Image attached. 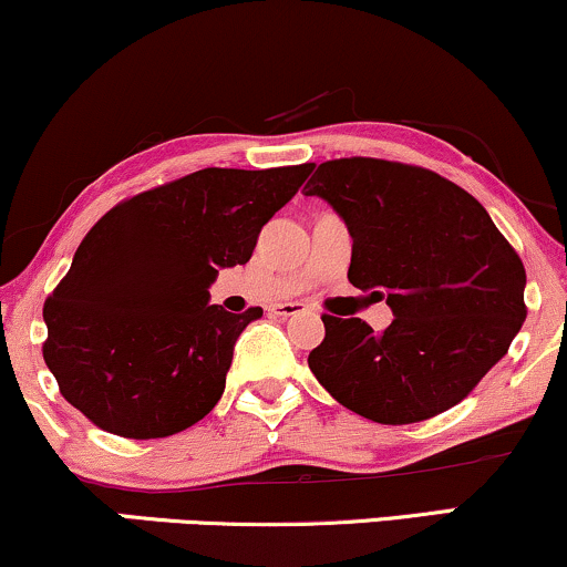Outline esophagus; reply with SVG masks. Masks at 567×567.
Segmentation results:
<instances>
[{
	"label": "esophagus",
	"mask_w": 567,
	"mask_h": 567,
	"mask_svg": "<svg viewBox=\"0 0 567 567\" xmlns=\"http://www.w3.org/2000/svg\"><path fill=\"white\" fill-rule=\"evenodd\" d=\"M270 312L278 318H291L297 316V312H305V305H276L270 307Z\"/></svg>",
	"instance_id": "obj_1"
}]
</instances>
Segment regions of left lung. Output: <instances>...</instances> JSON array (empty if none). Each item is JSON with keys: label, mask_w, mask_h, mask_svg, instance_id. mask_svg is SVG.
Listing matches in <instances>:
<instances>
[{"label": "left lung", "mask_w": 567, "mask_h": 567, "mask_svg": "<svg viewBox=\"0 0 567 567\" xmlns=\"http://www.w3.org/2000/svg\"><path fill=\"white\" fill-rule=\"evenodd\" d=\"M305 188L347 223L349 284L394 312L381 333L323 316L307 358L320 386L383 425L463 402L526 320V268L484 205L439 173L375 157L328 159Z\"/></svg>", "instance_id": "obj_1"}]
</instances>
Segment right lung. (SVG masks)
Instances as JSON below:
<instances>
[{"instance_id":"add662e5","label":"right lung","mask_w":567,"mask_h":567,"mask_svg":"<svg viewBox=\"0 0 567 567\" xmlns=\"http://www.w3.org/2000/svg\"><path fill=\"white\" fill-rule=\"evenodd\" d=\"M310 171L205 167L102 215L44 302V362L60 394L125 439L202 421L226 389L236 339L262 316L209 305V284L249 262Z\"/></svg>"}]
</instances>
